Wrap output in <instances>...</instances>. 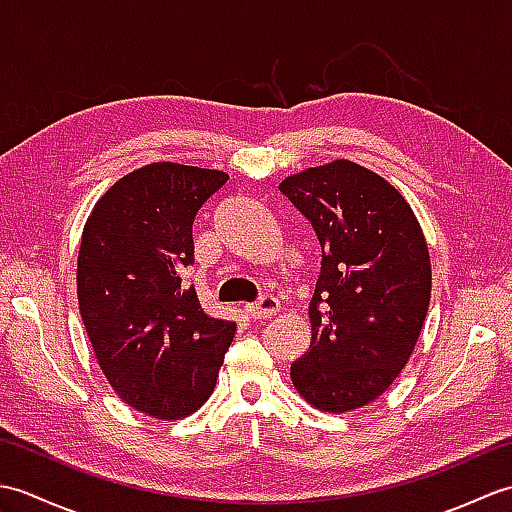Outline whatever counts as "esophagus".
Listing matches in <instances>:
<instances>
[{
    "label": "esophagus",
    "mask_w": 512,
    "mask_h": 512,
    "mask_svg": "<svg viewBox=\"0 0 512 512\" xmlns=\"http://www.w3.org/2000/svg\"><path fill=\"white\" fill-rule=\"evenodd\" d=\"M250 319H268L273 314L279 312V301L275 297H262L257 303H250V306L244 308Z\"/></svg>",
    "instance_id": "34e87169"
}]
</instances>
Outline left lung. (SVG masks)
I'll return each mask as SVG.
<instances>
[{
	"instance_id": "obj_1",
	"label": "left lung",
	"mask_w": 512,
	"mask_h": 512,
	"mask_svg": "<svg viewBox=\"0 0 512 512\" xmlns=\"http://www.w3.org/2000/svg\"><path fill=\"white\" fill-rule=\"evenodd\" d=\"M310 222L321 273L310 301L312 341L290 367L312 407L345 413L394 383L416 345L431 297V264L407 200L350 160L279 184Z\"/></svg>"
}]
</instances>
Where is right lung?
Returning <instances> with one entry per match:
<instances>
[{
    "instance_id": "add662e5",
    "label": "right lung",
    "mask_w": 512,
    "mask_h": 512,
    "mask_svg": "<svg viewBox=\"0 0 512 512\" xmlns=\"http://www.w3.org/2000/svg\"><path fill=\"white\" fill-rule=\"evenodd\" d=\"M226 180L224 171L154 162L118 180L83 228L76 292L94 354L116 394L160 420L202 407L235 334L182 281L195 215Z\"/></svg>"
}]
</instances>
